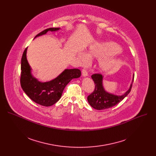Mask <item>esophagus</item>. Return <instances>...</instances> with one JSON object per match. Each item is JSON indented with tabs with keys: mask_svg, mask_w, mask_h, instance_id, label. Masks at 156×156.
I'll return each mask as SVG.
<instances>
[{
	"mask_svg": "<svg viewBox=\"0 0 156 156\" xmlns=\"http://www.w3.org/2000/svg\"><path fill=\"white\" fill-rule=\"evenodd\" d=\"M82 75H83V76H84V77H86V76H87V71L86 70H84V69H83V70H82Z\"/></svg>",
	"mask_w": 156,
	"mask_h": 156,
	"instance_id": "1",
	"label": "esophagus"
}]
</instances>
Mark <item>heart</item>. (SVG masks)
Wrapping results in <instances>:
<instances>
[{
  "mask_svg": "<svg viewBox=\"0 0 156 156\" xmlns=\"http://www.w3.org/2000/svg\"><path fill=\"white\" fill-rule=\"evenodd\" d=\"M122 51L117 44L112 41L96 42L89 46L86 54L80 51L76 56L80 63L84 64L88 57L101 58L98 62V69L101 72H108L115 69L120 61Z\"/></svg>",
  "mask_w": 156,
  "mask_h": 156,
  "instance_id": "obj_1",
  "label": "heart"
}]
</instances>
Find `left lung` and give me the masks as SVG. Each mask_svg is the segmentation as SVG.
<instances>
[{
	"instance_id": "1",
	"label": "left lung",
	"mask_w": 156,
	"mask_h": 156,
	"mask_svg": "<svg viewBox=\"0 0 156 156\" xmlns=\"http://www.w3.org/2000/svg\"><path fill=\"white\" fill-rule=\"evenodd\" d=\"M95 84L94 91L87 96V101L90 105L96 110H104L112 107L122 101L130 92L134 80L133 76L131 83L128 90L122 95L114 94L107 92L103 85L104 76L100 74H94L91 76Z\"/></svg>"
}]
</instances>
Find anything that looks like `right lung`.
I'll return each instance as SVG.
<instances>
[{
    "mask_svg": "<svg viewBox=\"0 0 156 156\" xmlns=\"http://www.w3.org/2000/svg\"><path fill=\"white\" fill-rule=\"evenodd\" d=\"M60 30V28H50L37 34V37L46 34L48 31L54 32ZM28 48L22 55L21 60V88L27 95L34 102L46 107L55 104L61 98L65 86L73 79L81 76L79 69H65L54 79L41 82L32 74V69L27 58Z\"/></svg>",
    "mask_w": 156,
    "mask_h": 156,
    "instance_id": "add662e5",
    "label": "right lung"
}]
</instances>
